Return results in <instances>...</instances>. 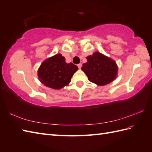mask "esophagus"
Masks as SVG:
<instances>
[{"label": "esophagus", "mask_w": 152, "mask_h": 152, "mask_svg": "<svg viewBox=\"0 0 152 152\" xmlns=\"http://www.w3.org/2000/svg\"><path fill=\"white\" fill-rule=\"evenodd\" d=\"M78 66L79 69H81V67H82V64H81V63L78 64Z\"/></svg>", "instance_id": "esophagus-1"}]
</instances>
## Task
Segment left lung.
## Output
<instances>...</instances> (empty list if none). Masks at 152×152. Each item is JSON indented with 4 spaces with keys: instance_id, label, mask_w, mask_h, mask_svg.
<instances>
[{
    "instance_id": "8db88e82",
    "label": "left lung",
    "mask_w": 152,
    "mask_h": 152,
    "mask_svg": "<svg viewBox=\"0 0 152 152\" xmlns=\"http://www.w3.org/2000/svg\"><path fill=\"white\" fill-rule=\"evenodd\" d=\"M86 58L88 61L83 64L82 70L90 82L103 86L116 78L118 66L114 60L99 51H95Z\"/></svg>"
}]
</instances>
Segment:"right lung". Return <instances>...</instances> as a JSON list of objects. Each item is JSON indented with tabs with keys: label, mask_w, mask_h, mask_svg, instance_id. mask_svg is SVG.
Instances as JSON below:
<instances>
[{
	"label": "right lung",
	"mask_w": 152,
	"mask_h": 152,
	"mask_svg": "<svg viewBox=\"0 0 152 152\" xmlns=\"http://www.w3.org/2000/svg\"><path fill=\"white\" fill-rule=\"evenodd\" d=\"M78 69L76 65L66 63L65 58L61 53H57L48 58L40 64L38 70V78L48 88L61 89L69 84Z\"/></svg>",
	"instance_id": "obj_1"
}]
</instances>
